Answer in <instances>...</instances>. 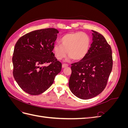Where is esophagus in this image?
<instances>
[{"label": "esophagus", "mask_w": 128, "mask_h": 128, "mask_svg": "<svg viewBox=\"0 0 128 128\" xmlns=\"http://www.w3.org/2000/svg\"><path fill=\"white\" fill-rule=\"evenodd\" d=\"M68 66V64H62V68H66V67H67Z\"/></svg>", "instance_id": "obj_1"}]
</instances>
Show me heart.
<instances>
[{
	"mask_svg": "<svg viewBox=\"0 0 128 128\" xmlns=\"http://www.w3.org/2000/svg\"><path fill=\"white\" fill-rule=\"evenodd\" d=\"M61 43L53 46V52L58 60L63 59L66 56L68 60L72 59L80 61L86 57L90 50L91 39L87 34L82 32L68 33L61 38Z\"/></svg>",
	"mask_w": 128,
	"mask_h": 128,
	"instance_id": "1",
	"label": "heart"
}]
</instances>
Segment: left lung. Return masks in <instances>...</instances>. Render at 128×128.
<instances>
[{
	"instance_id": "obj_1",
	"label": "left lung",
	"mask_w": 128,
	"mask_h": 128,
	"mask_svg": "<svg viewBox=\"0 0 128 128\" xmlns=\"http://www.w3.org/2000/svg\"><path fill=\"white\" fill-rule=\"evenodd\" d=\"M92 43L84 59L72 64L69 87L81 99L98 96L105 88L113 67L110 45L102 34L92 30Z\"/></svg>"
}]
</instances>
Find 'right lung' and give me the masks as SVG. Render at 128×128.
I'll return each instance as SVG.
<instances>
[{
    "instance_id": "add662e5",
    "label": "right lung",
    "mask_w": 128,
    "mask_h": 128,
    "mask_svg": "<svg viewBox=\"0 0 128 128\" xmlns=\"http://www.w3.org/2000/svg\"><path fill=\"white\" fill-rule=\"evenodd\" d=\"M59 32L55 28L32 31L19 38L15 44L12 58L13 76L27 94L43 93L61 72V63L52 52Z\"/></svg>"
}]
</instances>
